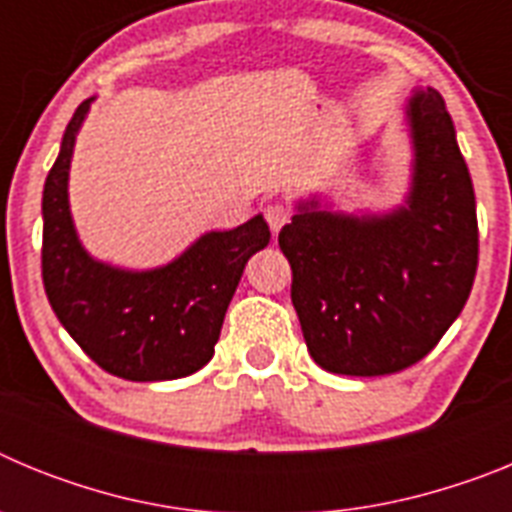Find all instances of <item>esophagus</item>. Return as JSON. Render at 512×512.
<instances>
[{
	"label": "esophagus",
	"mask_w": 512,
	"mask_h": 512,
	"mask_svg": "<svg viewBox=\"0 0 512 512\" xmlns=\"http://www.w3.org/2000/svg\"><path fill=\"white\" fill-rule=\"evenodd\" d=\"M266 215V223H269V228L274 230V233H279L282 230V225L289 223V217H292V210H289L284 202H274V205H269L264 210Z\"/></svg>",
	"instance_id": "esophagus-1"
}]
</instances>
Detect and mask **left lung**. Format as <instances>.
Segmentation results:
<instances>
[{"label": "left lung", "mask_w": 512, "mask_h": 512, "mask_svg": "<svg viewBox=\"0 0 512 512\" xmlns=\"http://www.w3.org/2000/svg\"><path fill=\"white\" fill-rule=\"evenodd\" d=\"M408 205L341 215L300 205L279 233L307 351L325 372L382 377L418 364L459 318L479 261L474 187L436 89L408 102Z\"/></svg>", "instance_id": "1"}]
</instances>
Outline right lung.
Instances as JSON below:
<instances>
[{
	"label": "right lung",
	"instance_id": "1",
	"mask_svg": "<svg viewBox=\"0 0 512 512\" xmlns=\"http://www.w3.org/2000/svg\"><path fill=\"white\" fill-rule=\"evenodd\" d=\"M89 104L63 133L43 189V287L56 318L104 372L128 382L189 377L215 354L225 312L248 259L269 246L261 215L223 233H205L171 264L122 271L81 248L69 212V166Z\"/></svg>",
	"mask_w": 512,
	"mask_h": 512
}]
</instances>
